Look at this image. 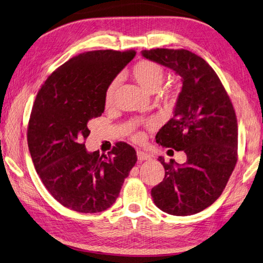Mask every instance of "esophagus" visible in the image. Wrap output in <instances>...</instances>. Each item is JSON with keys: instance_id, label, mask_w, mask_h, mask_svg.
Instances as JSON below:
<instances>
[{"instance_id": "1", "label": "esophagus", "mask_w": 263, "mask_h": 263, "mask_svg": "<svg viewBox=\"0 0 263 263\" xmlns=\"http://www.w3.org/2000/svg\"><path fill=\"white\" fill-rule=\"evenodd\" d=\"M137 156H138V160L140 161H144V160H150L151 159V156L149 154H146L144 151L139 150L137 152Z\"/></svg>"}]
</instances>
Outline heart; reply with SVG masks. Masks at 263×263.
I'll return each mask as SVG.
<instances>
[{
    "label": "heart",
    "mask_w": 263,
    "mask_h": 263,
    "mask_svg": "<svg viewBox=\"0 0 263 263\" xmlns=\"http://www.w3.org/2000/svg\"><path fill=\"white\" fill-rule=\"evenodd\" d=\"M132 76L136 79V82L146 91L155 93L164 79V71L160 65L157 63L150 62V60H141L132 69ZM118 82L114 81L108 85L105 91V105L109 106L113 102L115 88H117Z\"/></svg>",
    "instance_id": "b5f03b06"
}]
</instances>
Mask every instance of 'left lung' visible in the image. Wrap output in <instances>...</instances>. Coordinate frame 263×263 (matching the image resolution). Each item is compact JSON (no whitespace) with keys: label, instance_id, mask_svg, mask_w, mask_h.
<instances>
[{"label":"left lung","instance_id":"1","mask_svg":"<svg viewBox=\"0 0 263 263\" xmlns=\"http://www.w3.org/2000/svg\"><path fill=\"white\" fill-rule=\"evenodd\" d=\"M141 53L173 69L182 83L173 118L157 133L156 141L184 151L187 160L167 163L159 157L164 178L151 189L152 199L168 214H196L221 196L236 164L235 111L216 72L197 54L163 48Z\"/></svg>","mask_w":263,"mask_h":263}]
</instances>
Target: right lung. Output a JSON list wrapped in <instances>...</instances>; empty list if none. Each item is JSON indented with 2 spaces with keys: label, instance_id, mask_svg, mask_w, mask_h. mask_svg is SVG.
I'll return each instance as SVG.
<instances>
[{
  "label": "right lung",
  "instance_id": "obj_1",
  "mask_svg": "<svg viewBox=\"0 0 263 263\" xmlns=\"http://www.w3.org/2000/svg\"><path fill=\"white\" fill-rule=\"evenodd\" d=\"M136 51L79 53L54 70L36 94L28 146L42 184L63 206L99 213L117 200L137 152L118 142L108 156L88 152V122L105 108V91Z\"/></svg>",
  "mask_w": 263,
  "mask_h": 263
}]
</instances>
